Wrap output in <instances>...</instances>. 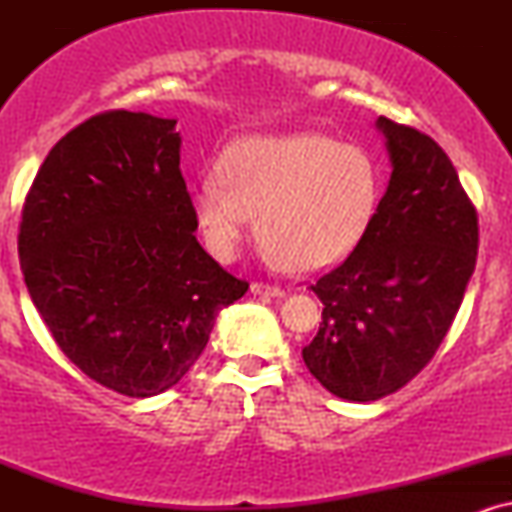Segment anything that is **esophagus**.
Here are the masks:
<instances>
[{"instance_id":"esophagus-1","label":"esophagus","mask_w":512,"mask_h":512,"mask_svg":"<svg viewBox=\"0 0 512 512\" xmlns=\"http://www.w3.org/2000/svg\"><path fill=\"white\" fill-rule=\"evenodd\" d=\"M250 291L260 293V296H272V298L284 296V289H279V286H274V284H264V281H252Z\"/></svg>"}]
</instances>
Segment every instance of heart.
Returning <instances> with one entry per match:
<instances>
[{
  "mask_svg": "<svg viewBox=\"0 0 512 512\" xmlns=\"http://www.w3.org/2000/svg\"><path fill=\"white\" fill-rule=\"evenodd\" d=\"M219 174L190 195L209 250L231 260L257 216L269 260L296 272L351 255L383 195V170L366 146L317 132L240 139L223 151Z\"/></svg>",
  "mask_w": 512,
  "mask_h": 512,
  "instance_id": "obj_1",
  "label": "heart"
}]
</instances>
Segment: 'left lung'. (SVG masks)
Wrapping results in <instances>:
<instances>
[{
  "label": "left lung",
  "instance_id": "1",
  "mask_svg": "<svg viewBox=\"0 0 512 512\" xmlns=\"http://www.w3.org/2000/svg\"><path fill=\"white\" fill-rule=\"evenodd\" d=\"M392 175L356 250L310 289L322 305L303 349L332 395L375 402L436 356L477 264L479 219L457 170L419 129L380 117Z\"/></svg>",
  "mask_w": 512,
  "mask_h": 512
}]
</instances>
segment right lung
<instances>
[{"instance_id":"add662e5","label":"right lung","mask_w":512,"mask_h":512,"mask_svg":"<svg viewBox=\"0 0 512 512\" xmlns=\"http://www.w3.org/2000/svg\"><path fill=\"white\" fill-rule=\"evenodd\" d=\"M175 120L88 117L50 149L19 223L31 301L98 385L154 397L187 373L216 313L245 296L197 243Z\"/></svg>"}]
</instances>
